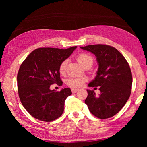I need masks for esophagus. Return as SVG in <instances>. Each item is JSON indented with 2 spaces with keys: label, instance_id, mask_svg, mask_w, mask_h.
I'll return each mask as SVG.
<instances>
[{
  "label": "esophagus",
  "instance_id": "esophagus-1",
  "mask_svg": "<svg viewBox=\"0 0 147 147\" xmlns=\"http://www.w3.org/2000/svg\"><path fill=\"white\" fill-rule=\"evenodd\" d=\"M79 90V89H78V88H72L71 89V91H72V92H73V93H76V92H77Z\"/></svg>",
  "mask_w": 147,
  "mask_h": 147
}]
</instances>
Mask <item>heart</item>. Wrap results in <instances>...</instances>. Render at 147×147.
Wrapping results in <instances>:
<instances>
[{"instance_id":"obj_1","label":"heart","mask_w":147,"mask_h":147,"mask_svg":"<svg viewBox=\"0 0 147 147\" xmlns=\"http://www.w3.org/2000/svg\"><path fill=\"white\" fill-rule=\"evenodd\" d=\"M77 61L78 63L81 65L82 66L84 67L88 63H93V59L92 56L89 55L88 54L82 53L78 54L77 56ZM67 63V60L65 59L61 62L59 65V71L60 74H64L66 70ZM86 80L83 78H69L67 80V84L71 87H75V88H80V87L82 86L83 84L85 82Z\"/></svg>"}]
</instances>
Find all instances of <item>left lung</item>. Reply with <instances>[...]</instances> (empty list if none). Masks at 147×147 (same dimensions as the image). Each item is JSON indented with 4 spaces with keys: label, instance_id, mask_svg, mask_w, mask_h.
Instances as JSON below:
<instances>
[{
    "label": "left lung",
    "instance_id": "8db88e82",
    "mask_svg": "<svg viewBox=\"0 0 147 147\" xmlns=\"http://www.w3.org/2000/svg\"><path fill=\"white\" fill-rule=\"evenodd\" d=\"M94 54L98 68L89 87H100V94L87 89L85 103L90 112L99 119L111 117L125 105L130 96L132 75L127 61L118 50L106 45L80 47Z\"/></svg>",
    "mask_w": 147,
    "mask_h": 147
}]
</instances>
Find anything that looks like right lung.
<instances>
[{"instance_id":"right-lung-1","label":"right lung","mask_w":147,"mask_h":147,"mask_svg":"<svg viewBox=\"0 0 147 147\" xmlns=\"http://www.w3.org/2000/svg\"><path fill=\"white\" fill-rule=\"evenodd\" d=\"M76 47L37 49L21 65L17 74L19 98L33 117L51 122L62 115L65 99L72 94L71 89L64 88L58 92L51 90L50 87L55 83L62 85L59 65Z\"/></svg>"}]
</instances>
